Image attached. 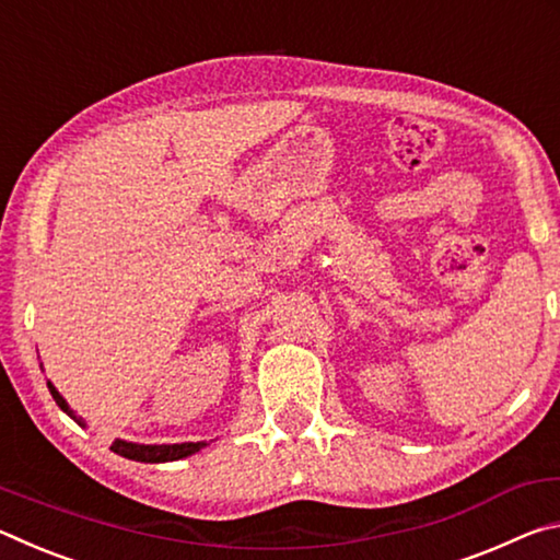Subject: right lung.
Listing matches in <instances>:
<instances>
[{
	"label": "right lung",
	"instance_id": "right-lung-1",
	"mask_svg": "<svg viewBox=\"0 0 560 560\" xmlns=\"http://www.w3.org/2000/svg\"><path fill=\"white\" fill-rule=\"evenodd\" d=\"M49 385V390L54 395L56 405L61 407V410L71 417L73 422H79L81 428H86V422L81 420L79 415H75L69 402L63 400V395L56 390L54 383H46ZM202 447H207V442H179V444H138V442H126V440H116L110 444V450L120 454V457L126 459H136V462H145V464H160V462H175V459H185L189 454H197Z\"/></svg>",
	"mask_w": 560,
	"mask_h": 560
}]
</instances>
